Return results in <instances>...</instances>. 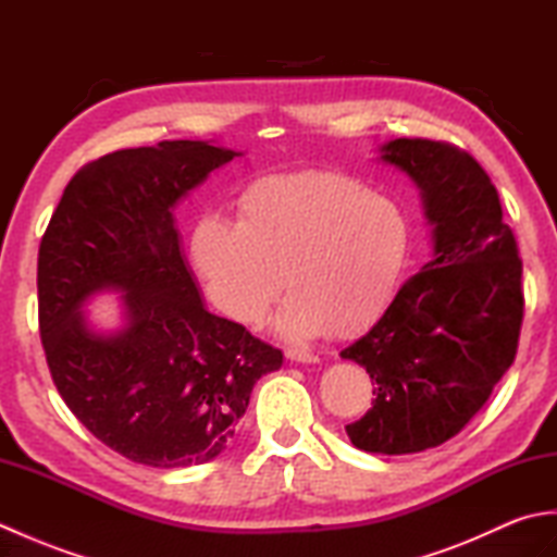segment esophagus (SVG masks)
Returning <instances> with one entry per match:
<instances>
[{
	"label": "esophagus",
	"instance_id": "obj_1",
	"mask_svg": "<svg viewBox=\"0 0 557 557\" xmlns=\"http://www.w3.org/2000/svg\"><path fill=\"white\" fill-rule=\"evenodd\" d=\"M285 354H287L289 361H297V363H315L318 361V357H315L313 351L301 349V347H287Z\"/></svg>",
	"mask_w": 557,
	"mask_h": 557
}]
</instances>
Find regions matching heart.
<instances>
[{
  "instance_id": "heart-1",
  "label": "heart",
  "mask_w": 557,
  "mask_h": 557,
  "mask_svg": "<svg viewBox=\"0 0 557 557\" xmlns=\"http://www.w3.org/2000/svg\"><path fill=\"white\" fill-rule=\"evenodd\" d=\"M411 239L397 200L351 174L306 170L253 182L239 198V222H200L194 260L220 309L248 325L263 321L287 282L275 327L306 339L371 323L393 299Z\"/></svg>"
}]
</instances>
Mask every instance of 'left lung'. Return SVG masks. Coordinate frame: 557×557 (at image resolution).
<instances>
[{"label":"left lung","mask_w":557,"mask_h":557,"mask_svg":"<svg viewBox=\"0 0 557 557\" xmlns=\"http://www.w3.org/2000/svg\"><path fill=\"white\" fill-rule=\"evenodd\" d=\"M381 152L421 188L433 258L339 354L375 383L373 407L347 435L366 453L411 455L455 437L512 366L522 258L491 176L469 152L429 138H395Z\"/></svg>","instance_id":"1"}]
</instances>
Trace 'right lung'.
Masks as SVG:
<instances>
[{
  "instance_id": "add662e5",
  "label": "right lung",
  "mask_w": 557,
  "mask_h": 557,
  "mask_svg": "<svg viewBox=\"0 0 557 557\" xmlns=\"http://www.w3.org/2000/svg\"><path fill=\"white\" fill-rule=\"evenodd\" d=\"M242 152L162 140L88 162L64 188L38 253V315L52 381L74 417L146 467L206 465L232 441L282 351L210 313L172 208ZM122 290L127 323L98 334L79 309Z\"/></svg>"
}]
</instances>
